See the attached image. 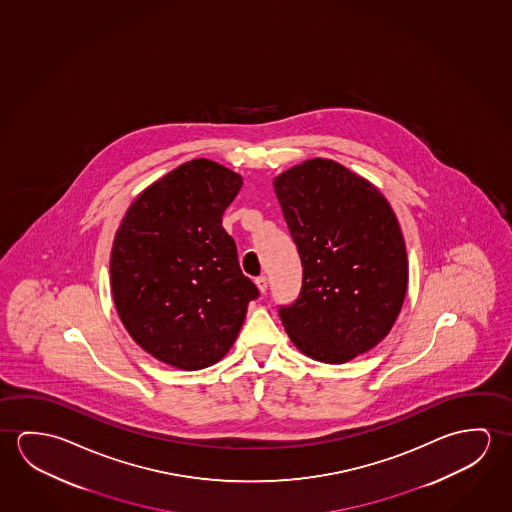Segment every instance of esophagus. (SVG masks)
I'll return each instance as SVG.
<instances>
[{"label": "esophagus", "mask_w": 512, "mask_h": 512, "mask_svg": "<svg viewBox=\"0 0 512 512\" xmlns=\"http://www.w3.org/2000/svg\"><path fill=\"white\" fill-rule=\"evenodd\" d=\"M256 286H258V290H260L261 293L267 292V288H268L267 277H265V276L256 277Z\"/></svg>", "instance_id": "esophagus-1"}]
</instances>
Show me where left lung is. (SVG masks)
Instances as JSON below:
<instances>
[{
    "label": "left lung",
    "mask_w": 512,
    "mask_h": 512,
    "mask_svg": "<svg viewBox=\"0 0 512 512\" xmlns=\"http://www.w3.org/2000/svg\"><path fill=\"white\" fill-rule=\"evenodd\" d=\"M302 263L299 297L279 306L295 347L347 363L390 333L407 290L404 236L377 188L333 160H308L274 181Z\"/></svg>",
    "instance_id": "1"
}]
</instances>
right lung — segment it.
<instances>
[{
	"label": "right lung",
	"instance_id": "obj_1",
	"mask_svg": "<svg viewBox=\"0 0 512 512\" xmlns=\"http://www.w3.org/2000/svg\"><path fill=\"white\" fill-rule=\"evenodd\" d=\"M242 187L219 163L192 160L138 195L115 235L110 279L131 338L181 370L228 354L260 290L244 276L222 215Z\"/></svg>",
	"mask_w": 512,
	"mask_h": 512
}]
</instances>
